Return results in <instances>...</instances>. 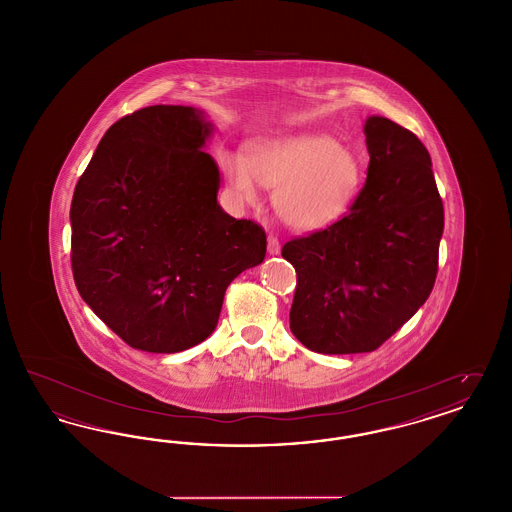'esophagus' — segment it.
I'll list each match as a JSON object with an SVG mask.
<instances>
[{
  "mask_svg": "<svg viewBox=\"0 0 512 512\" xmlns=\"http://www.w3.org/2000/svg\"><path fill=\"white\" fill-rule=\"evenodd\" d=\"M267 249L270 255H278L280 253V242L276 236H268Z\"/></svg>",
  "mask_w": 512,
  "mask_h": 512,
  "instance_id": "esophagus-1",
  "label": "esophagus"
}]
</instances>
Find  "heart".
<instances>
[{
	"label": "heart",
	"mask_w": 512,
	"mask_h": 512,
	"mask_svg": "<svg viewBox=\"0 0 512 512\" xmlns=\"http://www.w3.org/2000/svg\"><path fill=\"white\" fill-rule=\"evenodd\" d=\"M220 171L236 201H259L261 186L272 188L280 219L301 232H315L340 219L361 184L357 155L322 132L265 138L247 157L222 149Z\"/></svg>",
	"instance_id": "1"
}]
</instances>
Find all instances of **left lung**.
Masks as SVG:
<instances>
[{
  "label": "left lung",
  "instance_id": "obj_1",
  "mask_svg": "<svg viewBox=\"0 0 512 512\" xmlns=\"http://www.w3.org/2000/svg\"><path fill=\"white\" fill-rule=\"evenodd\" d=\"M363 190L343 219L290 240L293 336L326 355L368 353L424 305L438 274L443 203L428 149L411 130L368 117Z\"/></svg>",
  "mask_w": 512,
  "mask_h": 512
}]
</instances>
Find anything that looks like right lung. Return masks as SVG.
I'll return each instance as SVG.
<instances>
[{
    "label": "right lung",
    "mask_w": 512,
    "mask_h": 512,
    "mask_svg": "<svg viewBox=\"0 0 512 512\" xmlns=\"http://www.w3.org/2000/svg\"><path fill=\"white\" fill-rule=\"evenodd\" d=\"M211 134L199 109L144 107L105 132L74 188V284L134 349L178 353L209 338L228 284L265 259V230L217 201Z\"/></svg>",
    "instance_id": "add662e5"
}]
</instances>
